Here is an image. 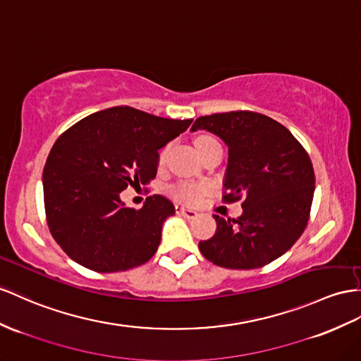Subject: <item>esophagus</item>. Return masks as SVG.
<instances>
[{
    "label": "esophagus",
    "mask_w": 361,
    "mask_h": 361,
    "mask_svg": "<svg viewBox=\"0 0 361 361\" xmlns=\"http://www.w3.org/2000/svg\"><path fill=\"white\" fill-rule=\"evenodd\" d=\"M175 212H177L178 215H183L184 218H188V219H193L195 218L198 214L193 209H190V207H186V206H183V204H177L175 206Z\"/></svg>",
    "instance_id": "esophagus-1"
}]
</instances>
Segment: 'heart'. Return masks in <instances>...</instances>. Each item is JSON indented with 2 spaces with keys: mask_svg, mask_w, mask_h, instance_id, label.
<instances>
[{
  "mask_svg": "<svg viewBox=\"0 0 361 361\" xmlns=\"http://www.w3.org/2000/svg\"><path fill=\"white\" fill-rule=\"evenodd\" d=\"M209 142H215V140H214V138H210V137H200L197 140V147L206 145ZM168 149H169V147H164V149L161 151L160 163L164 161L166 154H168ZM202 190H204V186H200V184H192V183H178L171 189L172 195L177 200H181V201H195L201 195Z\"/></svg>",
  "mask_w": 361,
  "mask_h": 361,
  "instance_id": "b5f03b06",
  "label": "heart"
}]
</instances>
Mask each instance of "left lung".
<instances>
[{
	"mask_svg": "<svg viewBox=\"0 0 361 361\" xmlns=\"http://www.w3.org/2000/svg\"><path fill=\"white\" fill-rule=\"evenodd\" d=\"M218 135L228 147L226 202L243 201V215H214L216 232L198 248L224 269L252 270L288 252L308 224L314 169L308 152L279 122L253 111L202 116L190 131Z\"/></svg>",
	"mask_w": 361,
	"mask_h": 361,
	"instance_id": "obj_1",
	"label": "left lung"
}]
</instances>
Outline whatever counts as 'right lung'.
<instances>
[{
  "mask_svg": "<svg viewBox=\"0 0 361 361\" xmlns=\"http://www.w3.org/2000/svg\"><path fill=\"white\" fill-rule=\"evenodd\" d=\"M190 123L192 118L114 106L79 120L54 142L42 172L45 216L54 241L73 261L114 273L155 255L173 204L152 195L135 210L123 204L120 192L154 180L159 149Z\"/></svg>",
  "mask_w": 361,
  "mask_h": 361,
  "instance_id": "right-lung-1",
  "label": "right lung"
}]
</instances>
